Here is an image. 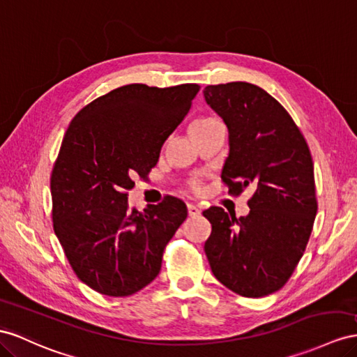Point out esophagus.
<instances>
[{"mask_svg": "<svg viewBox=\"0 0 357 357\" xmlns=\"http://www.w3.org/2000/svg\"><path fill=\"white\" fill-rule=\"evenodd\" d=\"M188 213H189L190 218H195V216L199 215V208L194 204H188Z\"/></svg>", "mask_w": 357, "mask_h": 357, "instance_id": "1", "label": "esophagus"}]
</instances>
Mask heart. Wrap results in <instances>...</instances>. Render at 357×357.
Instances as JSON below:
<instances>
[{
    "mask_svg": "<svg viewBox=\"0 0 357 357\" xmlns=\"http://www.w3.org/2000/svg\"><path fill=\"white\" fill-rule=\"evenodd\" d=\"M219 123V120L213 119V117H199L197 119L194 123L190 124V132H197V130H202V129H207L210 126H213V124ZM189 188L192 190H199V181L198 180H190L189 181Z\"/></svg>",
    "mask_w": 357,
    "mask_h": 357,
    "instance_id": "heart-1",
    "label": "heart"
}]
</instances>
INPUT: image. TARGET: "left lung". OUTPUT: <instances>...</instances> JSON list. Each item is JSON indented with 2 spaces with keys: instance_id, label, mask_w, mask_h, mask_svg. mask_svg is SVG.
I'll use <instances>...</instances> for the list:
<instances>
[{
  "instance_id": "left-lung-1",
  "label": "left lung",
  "mask_w": 357,
  "mask_h": 357,
  "mask_svg": "<svg viewBox=\"0 0 357 357\" xmlns=\"http://www.w3.org/2000/svg\"><path fill=\"white\" fill-rule=\"evenodd\" d=\"M206 102L225 121L229 155L220 178L228 194L250 186L246 216L202 211L211 224L204 250L220 284L264 297L287 284L305 252L317 215L311 151L291 115L249 82L207 85Z\"/></svg>"
}]
</instances>
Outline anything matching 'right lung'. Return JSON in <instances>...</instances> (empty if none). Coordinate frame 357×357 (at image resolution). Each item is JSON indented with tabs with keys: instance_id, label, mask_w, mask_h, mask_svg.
Wrapping results in <instances>:
<instances>
[{
	"instance_id": "right-lung-1",
	"label": "right lung",
	"mask_w": 357,
	"mask_h": 357,
	"mask_svg": "<svg viewBox=\"0 0 357 357\" xmlns=\"http://www.w3.org/2000/svg\"><path fill=\"white\" fill-rule=\"evenodd\" d=\"M198 84L123 85L75 115L51 174L54 231L84 284L124 297L155 279L167 243L188 216L165 197L144 211L128 206L135 176L147 177L186 117Z\"/></svg>"
}]
</instances>
